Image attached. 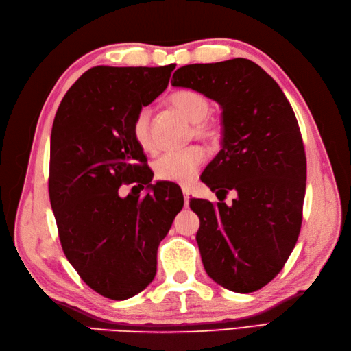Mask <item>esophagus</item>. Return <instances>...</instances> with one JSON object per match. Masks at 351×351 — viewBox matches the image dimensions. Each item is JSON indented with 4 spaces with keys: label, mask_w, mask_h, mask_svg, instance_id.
I'll return each instance as SVG.
<instances>
[{
    "label": "esophagus",
    "mask_w": 351,
    "mask_h": 351,
    "mask_svg": "<svg viewBox=\"0 0 351 351\" xmlns=\"http://www.w3.org/2000/svg\"><path fill=\"white\" fill-rule=\"evenodd\" d=\"M183 196H184V206H189V190L183 189Z\"/></svg>",
    "instance_id": "34e87169"
}]
</instances>
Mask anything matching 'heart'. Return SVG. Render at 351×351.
<instances>
[{
    "instance_id": "heart-1",
    "label": "heart",
    "mask_w": 351,
    "mask_h": 351,
    "mask_svg": "<svg viewBox=\"0 0 351 351\" xmlns=\"http://www.w3.org/2000/svg\"><path fill=\"white\" fill-rule=\"evenodd\" d=\"M168 104L182 114L186 120L193 123L192 136L208 143L217 142L219 139V124L208 119L210 102L204 95L195 90H177L173 95H169ZM132 134L142 151L151 154L156 149L149 108L143 107L134 114L132 121ZM204 159L205 154L199 146H190L182 151L167 152L156 159L154 167L155 176L162 182L187 186L195 180Z\"/></svg>"
}]
</instances>
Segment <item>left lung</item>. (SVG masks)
Wrapping results in <instances>:
<instances>
[{
	"label": "left lung",
	"instance_id": "1",
	"mask_svg": "<svg viewBox=\"0 0 351 351\" xmlns=\"http://www.w3.org/2000/svg\"><path fill=\"white\" fill-rule=\"evenodd\" d=\"M171 84L222 110V149L200 177L219 202L190 199L205 271L227 290L256 291L277 277L299 239L306 190L299 123L278 83L246 58L180 67ZM228 191L237 193L230 207Z\"/></svg>",
	"mask_w": 351,
	"mask_h": 351
}]
</instances>
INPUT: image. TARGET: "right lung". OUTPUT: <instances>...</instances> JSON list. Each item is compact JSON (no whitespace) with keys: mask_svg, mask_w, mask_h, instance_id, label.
I'll use <instances>...</instances> for the list:
<instances>
[{"mask_svg":"<svg viewBox=\"0 0 351 351\" xmlns=\"http://www.w3.org/2000/svg\"><path fill=\"white\" fill-rule=\"evenodd\" d=\"M174 69L93 67L69 89L52 124L48 190L61 247L80 278L112 300L152 282L159 243L184 205L176 186L151 184L132 134L134 114L167 89ZM130 182L153 192L121 198L119 186Z\"/></svg>","mask_w":351,"mask_h":351,"instance_id":"right-lung-1","label":"right lung"}]
</instances>
